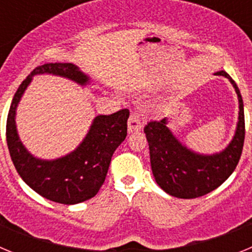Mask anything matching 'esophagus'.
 I'll return each mask as SVG.
<instances>
[{"instance_id": "esophagus-1", "label": "esophagus", "mask_w": 252, "mask_h": 252, "mask_svg": "<svg viewBox=\"0 0 252 252\" xmlns=\"http://www.w3.org/2000/svg\"><path fill=\"white\" fill-rule=\"evenodd\" d=\"M141 128V122L139 119V113L131 112L130 119H128V132H133Z\"/></svg>"}]
</instances>
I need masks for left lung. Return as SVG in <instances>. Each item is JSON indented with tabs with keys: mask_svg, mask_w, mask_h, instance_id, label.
Wrapping results in <instances>:
<instances>
[{
	"mask_svg": "<svg viewBox=\"0 0 252 252\" xmlns=\"http://www.w3.org/2000/svg\"><path fill=\"white\" fill-rule=\"evenodd\" d=\"M239 97V124L230 145L215 155H199L182 145L168 128V120L149 121L144 127L150 150L151 170L162 190L177 198L192 199L212 192L226 182L241 158L245 141L244 102L239 87L224 70Z\"/></svg>",
	"mask_w": 252,
	"mask_h": 252,
	"instance_id": "1",
	"label": "left lung"
}]
</instances>
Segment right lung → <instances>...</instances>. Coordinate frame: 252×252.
Segmentation results:
<instances>
[{
    "label": "right lung",
    "mask_w": 252,
    "mask_h": 252,
    "mask_svg": "<svg viewBox=\"0 0 252 252\" xmlns=\"http://www.w3.org/2000/svg\"><path fill=\"white\" fill-rule=\"evenodd\" d=\"M50 73L86 84L88 77L70 63L39 65L20 84L13 95L6 122V141L13 165L22 180L49 201L77 204L94 197L104 183L113 153L127 135V108L97 116L86 139L73 153L57 160H39L28 153L17 136L15 113L32 75Z\"/></svg>",
    "instance_id": "right-lung-1"
}]
</instances>
